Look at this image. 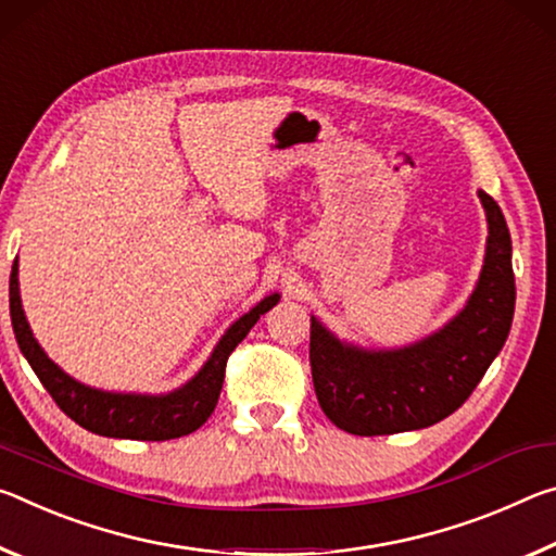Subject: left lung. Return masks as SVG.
<instances>
[{
	"label": "left lung",
	"mask_w": 556,
	"mask_h": 556,
	"mask_svg": "<svg viewBox=\"0 0 556 556\" xmlns=\"http://www.w3.org/2000/svg\"><path fill=\"white\" fill-rule=\"evenodd\" d=\"M478 197L488 216L485 263L468 305L443 330L402 350H362L311 317L315 394L338 429L389 435L439 424L466 404L503 350L515 315L513 241L495 199Z\"/></svg>",
	"instance_id": "1"
}]
</instances>
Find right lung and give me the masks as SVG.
<instances>
[{
    "label": "right lung",
    "mask_w": 556,
    "mask_h": 556,
    "mask_svg": "<svg viewBox=\"0 0 556 556\" xmlns=\"http://www.w3.org/2000/svg\"><path fill=\"white\" fill-rule=\"evenodd\" d=\"M16 273H20V266L14 261L12 276H9V313H12L14 338L20 342L22 354L63 414L71 416L78 426H84L86 431L108 435V439L169 441L197 431L214 414L229 354L239 348V342L251 332L258 317L280 300L278 293H273L263 298L253 311L239 317L218 340L216 350L199 369V375L189 379L185 387L162 396L115 394V391H100L80 384L47 357L41 344L34 340L31 327L22 311Z\"/></svg>",
    "instance_id": "right-lung-1"
}]
</instances>
